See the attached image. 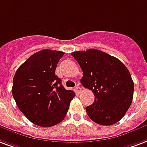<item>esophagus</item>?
<instances>
[{
    "label": "esophagus",
    "mask_w": 147,
    "mask_h": 147,
    "mask_svg": "<svg viewBox=\"0 0 147 147\" xmlns=\"http://www.w3.org/2000/svg\"><path fill=\"white\" fill-rule=\"evenodd\" d=\"M75 90H76V94H77V95H79V94L81 93L82 89H81V88H80V87L77 86V87H76V88H75Z\"/></svg>",
    "instance_id": "esophagus-1"
}]
</instances>
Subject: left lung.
Wrapping results in <instances>:
<instances>
[{"instance_id": "left-lung-1", "label": "left lung", "mask_w": 147, "mask_h": 147, "mask_svg": "<svg viewBox=\"0 0 147 147\" xmlns=\"http://www.w3.org/2000/svg\"><path fill=\"white\" fill-rule=\"evenodd\" d=\"M83 71L82 85L94 93L95 102L86 107L89 118L110 126L123 118L133 101L134 84L126 65L97 49L71 53Z\"/></svg>"}]
</instances>
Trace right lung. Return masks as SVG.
<instances>
[{
    "label": "right lung",
    "instance_id": "obj_1",
    "mask_svg": "<svg viewBox=\"0 0 147 147\" xmlns=\"http://www.w3.org/2000/svg\"><path fill=\"white\" fill-rule=\"evenodd\" d=\"M64 54L50 49L38 51L19 67L13 78L12 95L17 106L37 126L50 127L61 123L76 96L55 75Z\"/></svg>",
    "mask_w": 147,
    "mask_h": 147
}]
</instances>
